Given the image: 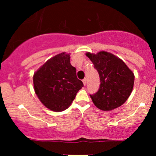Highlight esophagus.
Returning <instances> with one entry per match:
<instances>
[{
	"label": "esophagus",
	"instance_id": "obj_1",
	"mask_svg": "<svg viewBox=\"0 0 156 156\" xmlns=\"http://www.w3.org/2000/svg\"><path fill=\"white\" fill-rule=\"evenodd\" d=\"M83 85L85 86L86 84H87V78H84L83 79Z\"/></svg>",
	"mask_w": 156,
	"mask_h": 156
}]
</instances>
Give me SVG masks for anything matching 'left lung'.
I'll return each instance as SVG.
<instances>
[{"label":"left lung","mask_w":156,"mask_h":156,"mask_svg":"<svg viewBox=\"0 0 156 156\" xmlns=\"http://www.w3.org/2000/svg\"><path fill=\"white\" fill-rule=\"evenodd\" d=\"M86 55L98 70L101 80L98 92L90 94L94 104L103 111H111L120 106L133 90V72L122 60L111 53H87Z\"/></svg>","instance_id":"1"}]
</instances>
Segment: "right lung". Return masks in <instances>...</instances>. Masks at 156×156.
<instances>
[{"label":"right lung","mask_w":156,"mask_h":156,"mask_svg":"<svg viewBox=\"0 0 156 156\" xmlns=\"http://www.w3.org/2000/svg\"><path fill=\"white\" fill-rule=\"evenodd\" d=\"M36 94L44 106L59 112L71 105L83 87L76 69L70 64L69 54L62 53L44 63L33 77Z\"/></svg>","instance_id":"right-lung-1"}]
</instances>
